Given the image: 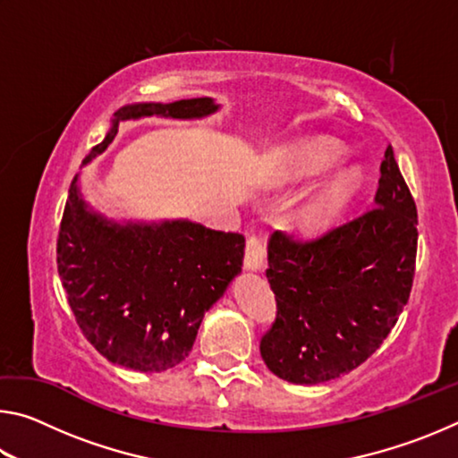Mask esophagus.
Returning <instances> with one entry per match:
<instances>
[{
	"mask_svg": "<svg viewBox=\"0 0 458 458\" xmlns=\"http://www.w3.org/2000/svg\"><path fill=\"white\" fill-rule=\"evenodd\" d=\"M267 260V242L262 236H250L246 242L244 265L248 270H260Z\"/></svg>",
	"mask_w": 458,
	"mask_h": 458,
	"instance_id": "esophagus-1",
	"label": "esophagus"
}]
</instances>
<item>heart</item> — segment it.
I'll list each match as a JSON object with an SVG mask.
<instances>
[{
    "instance_id": "heart-1",
    "label": "heart",
    "mask_w": 458,
    "mask_h": 458,
    "mask_svg": "<svg viewBox=\"0 0 458 458\" xmlns=\"http://www.w3.org/2000/svg\"><path fill=\"white\" fill-rule=\"evenodd\" d=\"M337 157V149L331 143H317L309 147L299 157V174L301 175H313L319 174L321 169L333 164V159ZM355 185V175L352 172L341 174L335 182H333L321 196H317L313 201H309L303 220L307 226H319L329 216L335 212V208L347 198V193L352 191Z\"/></svg>"
}]
</instances>
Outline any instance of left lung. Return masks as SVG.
<instances>
[{
    "label": "left lung",
    "mask_w": 458,
    "mask_h": 458,
    "mask_svg": "<svg viewBox=\"0 0 458 458\" xmlns=\"http://www.w3.org/2000/svg\"><path fill=\"white\" fill-rule=\"evenodd\" d=\"M376 206L309 240L275 232L267 276L276 317L260 339L275 376L321 384L361 366L394 329L412 291L418 214L387 145Z\"/></svg>",
    "instance_id": "8db88e82"
}]
</instances>
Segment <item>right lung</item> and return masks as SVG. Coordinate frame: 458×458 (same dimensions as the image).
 Instances as JSON below:
<instances>
[{
	"label": "right lung",
	"instance_id": "obj_1",
	"mask_svg": "<svg viewBox=\"0 0 458 458\" xmlns=\"http://www.w3.org/2000/svg\"><path fill=\"white\" fill-rule=\"evenodd\" d=\"M212 98L143 103L114 113L113 129L84 164L105 151L119 121L196 119ZM244 236L201 224L106 222L87 210L76 180L62 214L56 262L76 323L108 361L137 371H165L188 358L201 317L240 273Z\"/></svg>",
	"mask_w": 458,
	"mask_h": 458
}]
</instances>
